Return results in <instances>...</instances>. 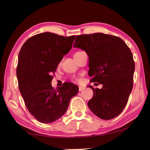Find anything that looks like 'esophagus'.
I'll use <instances>...</instances> for the list:
<instances>
[{
    "instance_id": "esophagus-1",
    "label": "esophagus",
    "mask_w": 150,
    "mask_h": 150,
    "mask_svg": "<svg viewBox=\"0 0 150 150\" xmlns=\"http://www.w3.org/2000/svg\"><path fill=\"white\" fill-rule=\"evenodd\" d=\"M84 89H85V87H81V86H79V91H83V90H84Z\"/></svg>"
}]
</instances>
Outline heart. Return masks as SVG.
I'll return each mask as SVG.
<instances>
[{
	"instance_id": "b5f03b06",
	"label": "heart",
	"mask_w": 150,
	"mask_h": 150,
	"mask_svg": "<svg viewBox=\"0 0 150 150\" xmlns=\"http://www.w3.org/2000/svg\"><path fill=\"white\" fill-rule=\"evenodd\" d=\"M74 80L76 81H78V82H79V81H80V79L79 78H75Z\"/></svg>"
}]
</instances>
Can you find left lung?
<instances>
[{
    "label": "left lung",
    "instance_id": "1",
    "mask_svg": "<svg viewBox=\"0 0 150 150\" xmlns=\"http://www.w3.org/2000/svg\"><path fill=\"white\" fill-rule=\"evenodd\" d=\"M73 47L88 55L91 82L103 85L100 89L88 86L93 91L88 108L103 120L116 117L126 106L133 87L135 64L130 48L120 38L103 33L77 35Z\"/></svg>",
    "mask_w": 150,
    "mask_h": 150
}]
</instances>
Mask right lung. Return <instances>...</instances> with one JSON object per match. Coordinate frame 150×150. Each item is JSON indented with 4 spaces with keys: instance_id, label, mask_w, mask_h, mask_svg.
<instances>
[{
    "instance_id": "right-lung-1",
    "label": "right lung",
    "mask_w": 150,
    "mask_h": 150,
    "mask_svg": "<svg viewBox=\"0 0 150 150\" xmlns=\"http://www.w3.org/2000/svg\"><path fill=\"white\" fill-rule=\"evenodd\" d=\"M75 38V35L41 33L26 40L20 51L16 69L19 90L28 110L40 122L60 118L78 93L77 86L70 83L58 90L52 86V75L71 49Z\"/></svg>"
}]
</instances>
